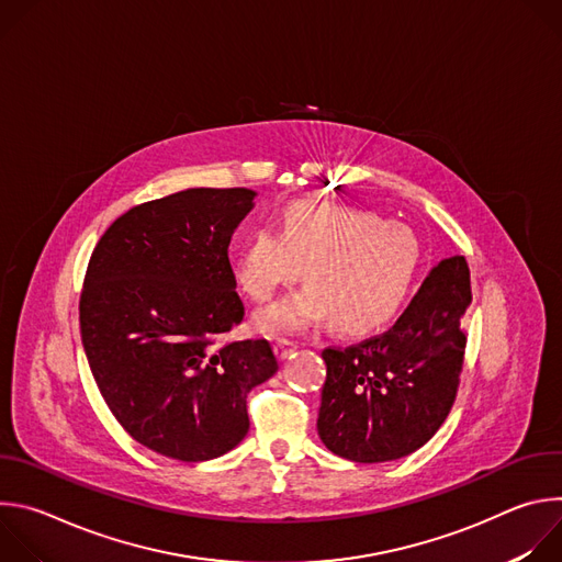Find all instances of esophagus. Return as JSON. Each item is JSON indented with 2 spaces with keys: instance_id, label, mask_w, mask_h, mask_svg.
Masks as SVG:
<instances>
[{
  "instance_id": "esophagus-1",
  "label": "esophagus",
  "mask_w": 562,
  "mask_h": 562,
  "mask_svg": "<svg viewBox=\"0 0 562 562\" xmlns=\"http://www.w3.org/2000/svg\"><path fill=\"white\" fill-rule=\"evenodd\" d=\"M295 349H297V345L291 342V340H278V342L273 345V351H276V356H278L280 360H286Z\"/></svg>"
}]
</instances>
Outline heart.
<instances>
[{
	"mask_svg": "<svg viewBox=\"0 0 562 562\" xmlns=\"http://www.w3.org/2000/svg\"><path fill=\"white\" fill-rule=\"evenodd\" d=\"M235 278L256 300H271L302 276L297 293L256 315L262 334H286L329 317L340 334L384 325L407 300L418 269L416 233L351 206L300 202L284 211L280 233L258 228L235 254Z\"/></svg>",
	"mask_w": 562,
	"mask_h": 562,
	"instance_id": "b5f03b06",
	"label": "heart"
}]
</instances>
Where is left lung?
<instances>
[{
  "mask_svg": "<svg viewBox=\"0 0 562 562\" xmlns=\"http://www.w3.org/2000/svg\"><path fill=\"white\" fill-rule=\"evenodd\" d=\"M469 304V267L453 256L431 269L389 331L323 351L327 380L317 436L329 451L353 462H386L431 440L458 393Z\"/></svg>",
  "mask_w": 562,
  "mask_h": 562,
  "instance_id": "1",
  "label": "left lung"
}]
</instances>
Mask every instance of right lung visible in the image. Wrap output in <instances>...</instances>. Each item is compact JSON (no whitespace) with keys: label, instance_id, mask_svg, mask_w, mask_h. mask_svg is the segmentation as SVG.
<instances>
[{"label":"right lung","instance_id":"obj_1","mask_svg":"<svg viewBox=\"0 0 562 562\" xmlns=\"http://www.w3.org/2000/svg\"><path fill=\"white\" fill-rule=\"evenodd\" d=\"M251 189H187L117 217L91 256L79 329L102 397L144 447L184 462L245 440L247 395L278 371L267 340L222 342L245 304L228 262Z\"/></svg>","mask_w":562,"mask_h":562}]
</instances>
